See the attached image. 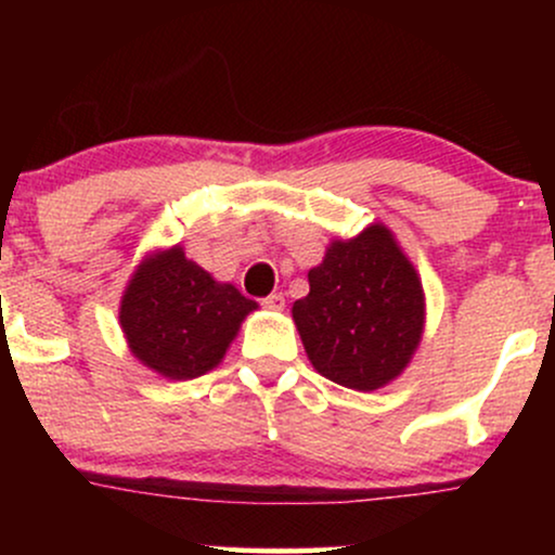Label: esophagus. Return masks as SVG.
Wrapping results in <instances>:
<instances>
[{
	"label": "esophagus",
	"mask_w": 555,
	"mask_h": 555,
	"mask_svg": "<svg viewBox=\"0 0 555 555\" xmlns=\"http://www.w3.org/2000/svg\"><path fill=\"white\" fill-rule=\"evenodd\" d=\"M263 305L269 310H276V313H279V310H284V295H282V292H273V295L263 299Z\"/></svg>",
	"instance_id": "obj_1"
}]
</instances>
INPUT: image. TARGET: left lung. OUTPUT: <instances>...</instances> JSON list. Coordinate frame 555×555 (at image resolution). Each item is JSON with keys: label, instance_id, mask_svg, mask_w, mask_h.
I'll return each mask as SVG.
<instances>
[{"label": "left lung", "instance_id": "obj_1", "mask_svg": "<svg viewBox=\"0 0 555 555\" xmlns=\"http://www.w3.org/2000/svg\"><path fill=\"white\" fill-rule=\"evenodd\" d=\"M308 282L292 321L315 371L352 391L397 380L423 341L425 289L391 229L375 221L331 240Z\"/></svg>", "mask_w": 555, "mask_h": 555}]
</instances>
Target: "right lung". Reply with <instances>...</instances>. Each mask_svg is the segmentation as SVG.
Wrapping results in <instances>:
<instances>
[{
    "label": "right lung",
    "mask_w": 555,
    "mask_h": 555,
    "mask_svg": "<svg viewBox=\"0 0 555 555\" xmlns=\"http://www.w3.org/2000/svg\"><path fill=\"white\" fill-rule=\"evenodd\" d=\"M258 310L234 284L216 282L184 256L158 247L138 263L119 299V326L132 358L169 380L206 375L224 360L242 321Z\"/></svg>",
    "instance_id": "right-lung-1"
}]
</instances>
